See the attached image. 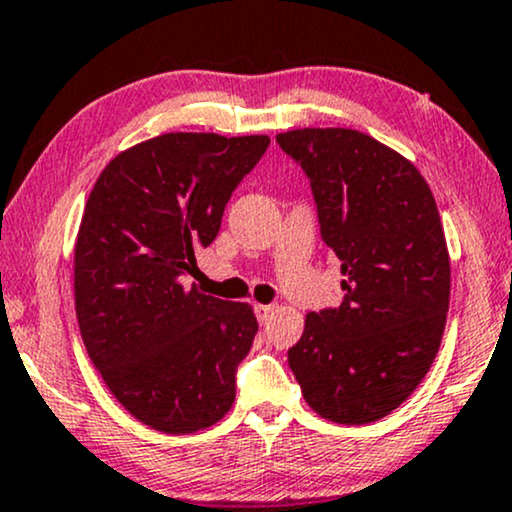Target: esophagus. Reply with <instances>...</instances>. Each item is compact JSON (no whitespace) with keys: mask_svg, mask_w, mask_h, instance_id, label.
<instances>
[{"mask_svg":"<svg viewBox=\"0 0 512 512\" xmlns=\"http://www.w3.org/2000/svg\"><path fill=\"white\" fill-rule=\"evenodd\" d=\"M254 310H256L258 322L263 324V322L270 320V315H272V310H275V305H270V303H256Z\"/></svg>","mask_w":512,"mask_h":512,"instance_id":"1","label":"esophagus"}]
</instances>
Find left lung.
<instances>
[{
  "label": "left lung",
  "instance_id": "left-lung-1",
  "mask_svg": "<svg viewBox=\"0 0 512 512\" xmlns=\"http://www.w3.org/2000/svg\"><path fill=\"white\" fill-rule=\"evenodd\" d=\"M277 143L308 174L345 277L338 308L305 315L289 367L315 414L364 426L400 407L440 350L451 289L440 211L421 171L362 131L294 129Z\"/></svg>",
  "mask_w": 512,
  "mask_h": 512
}]
</instances>
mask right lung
<instances>
[{"label": "right lung", "mask_w": 512, "mask_h": 512, "mask_svg": "<svg viewBox=\"0 0 512 512\" xmlns=\"http://www.w3.org/2000/svg\"><path fill=\"white\" fill-rule=\"evenodd\" d=\"M268 145V136H155L112 157L86 199L75 242L84 348L115 400L162 433L214 426L235 402L256 315L185 277Z\"/></svg>", "instance_id": "1"}]
</instances>
